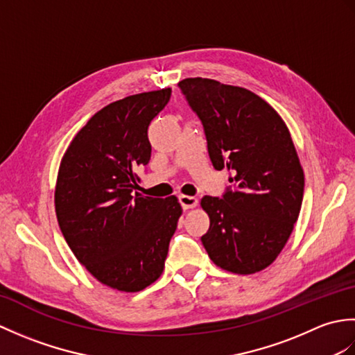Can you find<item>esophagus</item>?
Listing matches in <instances>:
<instances>
[{
  "mask_svg": "<svg viewBox=\"0 0 355 355\" xmlns=\"http://www.w3.org/2000/svg\"><path fill=\"white\" fill-rule=\"evenodd\" d=\"M178 201L183 209H192L198 205V200L195 197H189V195H180Z\"/></svg>",
  "mask_w": 355,
  "mask_h": 355,
  "instance_id": "1",
  "label": "esophagus"
}]
</instances>
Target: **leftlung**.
Wrapping results in <instances>:
<instances>
[{
    "label": "left lung",
    "instance_id": "obj_1",
    "mask_svg": "<svg viewBox=\"0 0 355 355\" xmlns=\"http://www.w3.org/2000/svg\"><path fill=\"white\" fill-rule=\"evenodd\" d=\"M201 120L210 162L230 186L202 197L209 258L232 273L268 267L288 241L304 198V171L281 116L245 88L191 78L178 84Z\"/></svg>",
    "mask_w": 355,
    "mask_h": 355
}]
</instances>
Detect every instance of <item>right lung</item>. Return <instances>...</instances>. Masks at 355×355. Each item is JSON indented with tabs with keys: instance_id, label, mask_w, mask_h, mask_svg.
Returning a JSON list of instances; mask_svg holds the SVG:
<instances>
[{
	"instance_id": "obj_1",
	"label": "right lung",
	"mask_w": 355,
	"mask_h": 355,
	"mask_svg": "<svg viewBox=\"0 0 355 355\" xmlns=\"http://www.w3.org/2000/svg\"><path fill=\"white\" fill-rule=\"evenodd\" d=\"M171 88L128 96L97 111L76 134L58 173L59 227L78 261L97 281L134 293L163 273L182 206L177 197L134 192L149 163L148 126Z\"/></svg>"
}]
</instances>
